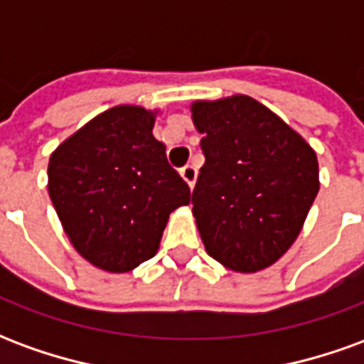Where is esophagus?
I'll return each instance as SVG.
<instances>
[{"mask_svg":"<svg viewBox=\"0 0 364 364\" xmlns=\"http://www.w3.org/2000/svg\"><path fill=\"white\" fill-rule=\"evenodd\" d=\"M181 177L185 179V183L189 185L191 189H193V187H195V183H197V167L185 166L181 169Z\"/></svg>","mask_w":364,"mask_h":364,"instance_id":"obj_1","label":"esophagus"}]
</instances>
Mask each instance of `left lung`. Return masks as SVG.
<instances>
[{
  "label": "left lung",
  "mask_w": 364,
  "mask_h": 364,
  "mask_svg": "<svg viewBox=\"0 0 364 364\" xmlns=\"http://www.w3.org/2000/svg\"><path fill=\"white\" fill-rule=\"evenodd\" d=\"M191 117L206 158L193 191L206 253L236 273L271 267L320 191L316 151L253 97L195 101Z\"/></svg>",
  "instance_id": "obj_1"
}]
</instances>
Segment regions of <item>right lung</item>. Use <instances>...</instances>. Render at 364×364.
<instances>
[{"mask_svg": "<svg viewBox=\"0 0 364 364\" xmlns=\"http://www.w3.org/2000/svg\"><path fill=\"white\" fill-rule=\"evenodd\" d=\"M158 111L107 109L52 151L48 195L75 252L107 273H128L159 250L169 214L191 203L151 130Z\"/></svg>", "mask_w": 364, "mask_h": 364, "instance_id": "add662e5", "label": "right lung"}]
</instances>
